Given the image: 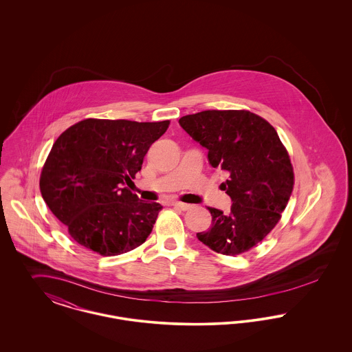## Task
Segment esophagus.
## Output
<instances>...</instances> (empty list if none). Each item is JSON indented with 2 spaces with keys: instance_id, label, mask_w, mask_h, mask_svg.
<instances>
[{
  "instance_id": "esophagus-1",
  "label": "esophagus",
  "mask_w": 352,
  "mask_h": 352,
  "mask_svg": "<svg viewBox=\"0 0 352 352\" xmlns=\"http://www.w3.org/2000/svg\"><path fill=\"white\" fill-rule=\"evenodd\" d=\"M171 206H174V207H178V208H181V210H188L190 207H191V204H187V203H184V201H171Z\"/></svg>"
}]
</instances>
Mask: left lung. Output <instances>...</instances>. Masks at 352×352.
I'll list each match as a JSON object with an SVG mask.
<instances>
[{
    "label": "left lung",
    "mask_w": 352,
    "mask_h": 352,
    "mask_svg": "<svg viewBox=\"0 0 352 352\" xmlns=\"http://www.w3.org/2000/svg\"><path fill=\"white\" fill-rule=\"evenodd\" d=\"M179 125L208 151L211 166L228 174L221 188L231 211L207 207L212 224L198 240L227 256L250 251L276 227L293 191V166L278 134L250 111H201Z\"/></svg>",
    "instance_id": "left-lung-1"
}]
</instances>
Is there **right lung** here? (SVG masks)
Listing matches in <instances>:
<instances>
[{
    "instance_id": "1",
    "label": "right lung",
    "mask_w": 352,
    "mask_h": 352,
    "mask_svg": "<svg viewBox=\"0 0 352 352\" xmlns=\"http://www.w3.org/2000/svg\"><path fill=\"white\" fill-rule=\"evenodd\" d=\"M168 124L87 118L58 137L39 187L51 212L78 244L116 256L145 243L162 206L141 201L125 184Z\"/></svg>"
}]
</instances>
